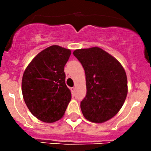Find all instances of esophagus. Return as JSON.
<instances>
[{
	"mask_svg": "<svg viewBox=\"0 0 151 151\" xmlns=\"http://www.w3.org/2000/svg\"><path fill=\"white\" fill-rule=\"evenodd\" d=\"M71 93H72L73 95H74V94H75V88H74V87L71 88Z\"/></svg>",
	"mask_w": 151,
	"mask_h": 151,
	"instance_id": "esophagus-1",
	"label": "esophagus"
}]
</instances>
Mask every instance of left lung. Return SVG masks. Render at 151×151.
I'll use <instances>...</instances> for the list:
<instances>
[{
    "mask_svg": "<svg viewBox=\"0 0 151 151\" xmlns=\"http://www.w3.org/2000/svg\"><path fill=\"white\" fill-rule=\"evenodd\" d=\"M84 68L86 96L80 103L88 121L104 123L122 107L128 93L126 71L117 59L99 47L74 50Z\"/></svg>",
    "mask_w": 151,
    "mask_h": 151,
    "instance_id": "1",
    "label": "left lung"
}]
</instances>
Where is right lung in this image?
<instances>
[{
  "mask_svg": "<svg viewBox=\"0 0 151 151\" xmlns=\"http://www.w3.org/2000/svg\"><path fill=\"white\" fill-rule=\"evenodd\" d=\"M71 50L52 45L39 52L24 71L22 92L30 112L45 123L63 116L71 93L66 85L64 66Z\"/></svg>",
  "mask_w": 151,
  "mask_h": 151,
  "instance_id": "obj_1",
  "label": "right lung"
}]
</instances>
